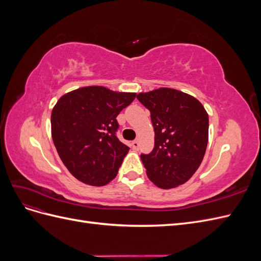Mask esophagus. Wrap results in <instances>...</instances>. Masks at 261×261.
I'll list each match as a JSON object with an SVG mask.
<instances>
[{
	"label": "esophagus",
	"mask_w": 261,
	"mask_h": 261,
	"mask_svg": "<svg viewBox=\"0 0 261 261\" xmlns=\"http://www.w3.org/2000/svg\"><path fill=\"white\" fill-rule=\"evenodd\" d=\"M132 147H133V149L138 150V148H139V141L138 140H134L133 143H132Z\"/></svg>",
	"instance_id": "34e87169"
}]
</instances>
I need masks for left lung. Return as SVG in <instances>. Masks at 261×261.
I'll use <instances>...</instances> for the list:
<instances>
[{"instance_id":"left-lung-1","label":"left lung","mask_w":261,"mask_h":261,"mask_svg":"<svg viewBox=\"0 0 261 261\" xmlns=\"http://www.w3.org/2000/svg\"><path fill=\"white\" fill-rule=\"evenodd\" d=\"M137 99L151 115L154 148L141 154L147 176L163 189L186 183L206 153L209 116L193 96L172 88L140 92Z\"/></svg>"}]
</instances>
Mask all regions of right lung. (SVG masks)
<instances>
[{"label": "right lung", "instance_id": "1", "mask_svg": "<svg viewBox=\"0 0 261 261\" xmlns=\"http://www.w3.org/2000/svg\"><path fill=\"white\" fill-rule=\"evenodd\" d=\"M136 98L88 86L62 96L51 114V133L57 151L74 177L91 186H103L117 174L129 148L115 133L116 116Z\"/></svg>", "mask_w": 261, "mask_h": 261}]
</instances>
